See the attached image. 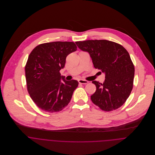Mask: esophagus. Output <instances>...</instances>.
Wrapping results in <instances>:
<instances>
[{"label": "esophagus", "mask_w": 155, "mask_h": 155, "mask_svg": "<svg viewBox=\"0 0 155 155\" xmlns=\"http://www.w3.org/2000/svg\"><path fill=\"white\" fill-rule=\"evenodd\" d=\"M78 82L81 84H87L88 83V81H87L86 80H83V79H79L78 81Z\"/></svg>", "instance_id": "34e87169"}]
</instances>
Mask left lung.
<instances>
[{
	"instance_id": "1",
	"label": "left lung",
	"mask_w": 155,
	"mask_h": 155,
	"mask_svg": "<svg viewBox=\"0 0 155 155\" xmlns=\"http://www.w3.org/2000/svg\"><path fill=\"white\" fill-rule=\"evenodd\" d=\"M76 44L88 52L94 67L105 74L103 84L92 81L97 88L91 96L92 103L106 111L121 107L133 88L135 69L128 52L121 45L107 40L78 41Z\"/></svg>"
}]
</instances>
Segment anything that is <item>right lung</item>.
I'll return each instance as SVG.
<instances>
[{"label":"right lung","mask_w":155,"mask_h":155,"mask_svg":"<svg viewBox=\"0 0 155 155\" xmlns=\"http://www.w3.org/2000/svg\"><path fill=\"white\" fill-rule=\"evenodd\" d=\"M76 50L73 42H52L38 45L30 54L25 66L27 88L42 110L57 112L69 103L79 83L67 81L60 71L65 66L67 56Z\"/></svg>","instance_id":"right-lung-1"}]
</instances>
